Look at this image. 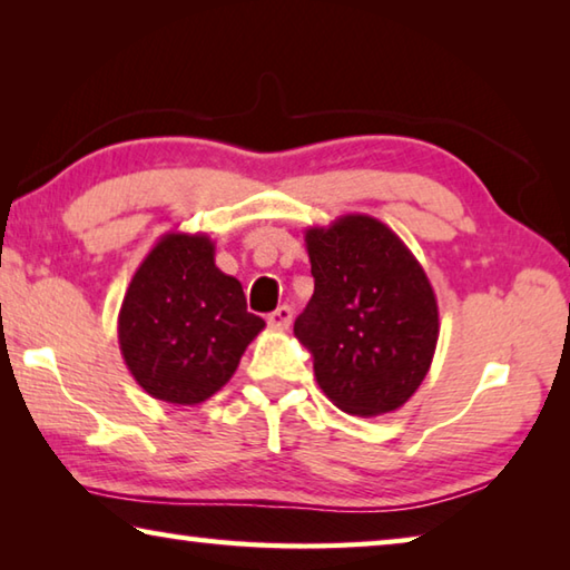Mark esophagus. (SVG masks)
Returning a JSON list of instances; mask_svg holds the SVG:
<instances>
[{"label": "esophagus", "instance_id": "esophagus-1", "mask_svg": "<svg viewBox=\"0 0 570 570\" xmlns=\"http://www.w3.org/2000/svg\"><path fill=\"white\" fill-rule=\"evenodd\" d=\"M292 308L288 306H278L276 312H272L268 314V326H272V330H276V332H284V330H288V324H292Z\"/></svg>", "mask_w": 570, "mask_h": 570}]
</instances>
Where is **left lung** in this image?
I'll return each instance as SVG.
<instances>
[{"label":"left lung","mask_w":570,"mask_h":570,"mask_svg":"<svg viewBox=\"0 0 570 570\" xmlns=\"http://www.w3.org/2000/svg\"><path fill=\"white\" fill-rule=\"evenodd\" d=\"M304 240L314 294L294 336L322 392L356 417L400 410L428 377L440 336L428 274L390 226L364 214L306 228Z\"/></svg>","instance_id":"1"}]
</instances>
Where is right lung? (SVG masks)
Returning <instances> with one entry per match:
<instances>
[{
  "instance_id": "obj_1",
  "label": "right lung",
  "mask_w": 570,
  "mask_h": 570,
  "mask_svg": "<svg viewBox=\"0 0 570 570\" xmlns=\"http://www.w3.org/2000/svg\"><path fill=\"white\" fill-rule=\"evenodd\" d=\"M214 256L210 236L168 230L130 278L118 342L150 397L170 404L214 397L266 326L246 312L240 282L220 272Z\"/></svg>"
}]
</instances>
